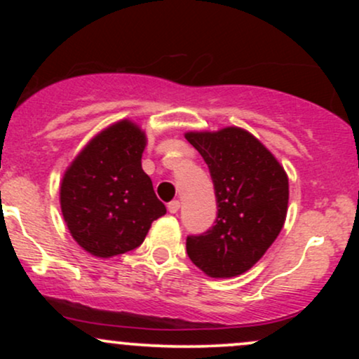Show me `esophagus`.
Masks as SVG:
<instances>
[{"label": "esophagus", "mask_w": 359, "mask_h": 359, "mask_svg": "<svg viewBox=\"0 0 359 359\" xmlns=\"http://www.w3.org/2000/svg\"><path fill=\"white\" fill-rule=\"evenodd\" d=\"M167 209H168V212H170V214L179 212V209H180V203H179V201H172V203H168Z\"/></svg>", "instance_id": "1"}]
</instances>
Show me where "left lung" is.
<instances>
[{
	"label": "left lung",
	"mask_w": 359,
	"mask_h": 359,
	"mask_svg": "<svg viewBox=\"0 0 359 359\" xmlns=\"http://www.w3.org/2000/svg\"><path fill=\"white\" fill-rule=\"evenodd\" d=\"M185 138L208 163L219 208L209 231L187 238V255L208 277H238L282 231L288 209L287 172L243 128L187 131Z\"/></svg>",
	"instance_id": "1"
}]
</instances>
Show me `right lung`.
Instances as JSON below:
<instances>
[{"label":"right lung","instance_id":"obj_1","mask_svg":"<svg viewBox=\"0 0 359 359\" xmlns=\"http://www.w3.org/2000/svg\"><path fill=\"white\" fill-rule=\"evenodd\" d=\"M147 135L131 119L100 131L77 154L60 182V209L82 250L111 258L135 250L167 212L142 168Z\"/></svg>","mask_w":359,"mask_h":359}]
</instances>
